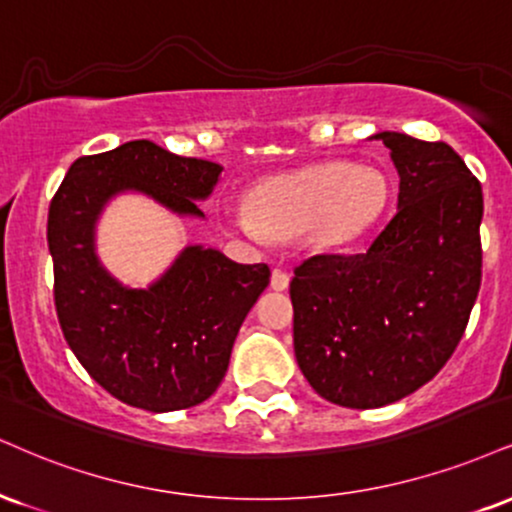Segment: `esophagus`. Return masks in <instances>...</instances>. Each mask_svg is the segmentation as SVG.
<instances>
[{"instance_id": "1", "label": "esophagus", "mask_w": 512, "mask_h": 512, "mask_svg": "<svg viewBox=\"0 0 512 512\" xmlns=\"http://www.w3.org/2000/svg\"><path fill=\"white\" fill-rule=\"evenodd\" d=\"M288 283H291V276L283 272V269H274V272H272V288H274V291H286Z\"/></svg>"}]
</instances>
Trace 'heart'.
I'll return each instance as SVG.
<instances>
[{
    "mask_svg": "<svg viewBox=\"0 0 512 512\" xmlns=\"http://www.w3.org/2000/svg\"><path fill=\"white\" fill-rule=\"evenodd\" d=\"M386 205L389 183L381 171L322 162L262 178L250 188L248 212L231 214L229 224L248 236H305L317 248H341L365 236Z\"/></svg>",
    "mask_w": 512,
    "mask_h": 512,
    "instance_id": "b5f03b06",
    "label": "heart"
}]
</instances>
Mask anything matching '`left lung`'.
<instances>
[{
	"label": "left lung",
	"instance_id": "1",
	"mask_svg": "<svg viewBox=\"0 0 512 512\" xmlns=\"http://www.w3.org/2000/svg\"><path fill=\"white\" fill-rule=\"evenodd\" d=\"M398 212L360 255H317L291 281L293 348L319 396L384 408L439 374L482 281V186L451 145L398 131Z\"/></svg>",
	"mask_w": 512,
	"mask_h": 512
}]
</instances>
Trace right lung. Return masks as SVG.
<instances>
[{"label":"right lung","instance_id":"obj_1","mask_svg":"<svg viewBox=\"0 0 512 512\" xmlns=\"http://www.w3.org/2000/svg\"><path fill=\"white\" fill-rule=\"evenodd\" d=\"M219 176L221 166L207 159L131 140L76 159L49 205L61 331L90 377L133 408H193L217 391L240 324L269 286V267L186 245L159 279L135 288L102 264L97 221L123 193L150 197L176 217L205 219L197 202L212 195Z\"/></svg>","mask_w":512,"mask_h":512}]
</instances>
